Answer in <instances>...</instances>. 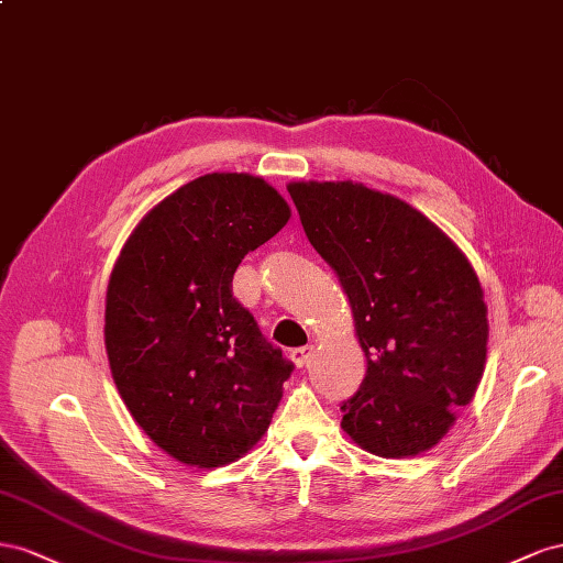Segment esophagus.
Wrapping results in <instances>:
<instances>
[{"label":"esophagus","mask_w":563,"mask_h":563,"mask_svg":"<svg viewBox=\"0 0 563 563\" xmlns=\"http://www.w3.org/2000/svg\"><path fill=\"white\" fill-rule=\"evenodd\" d=\"M311 356H313V346H311V344L299 346V349L292 351V361H295L297 367H307L309 361H311Z\"/></svg>","instance_id":"34e87169"}]
</instances>
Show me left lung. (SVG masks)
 I'll list each match as a JSON object with an SVG mask.
<instances>
[{
	"label": "left lung",
	"mask_w": 563,
	"mask_h": 563,
	"mask_svg": "<svg viewBox=\"0 0 563 563\" xmlns=\"http://www.w3.org/2000/svg\"><path fill=\"white\" fill-rule=\"evenodd\" d=\"M313 250L340 278L367 361L342 429L379 457H415L455 424L484 375L488 309L437 223L353 181L287 186Z\"/></svg>",
	"instance_id": "1"
}]
</instances>
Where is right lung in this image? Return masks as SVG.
I'll list each match as a JSON object with an SVG mask.
<instances>
[{
  "instance_id": "obj_1",
  "label": "right lung",
  "mask_w": 563,
  "mask_h": 563,
  "mask_svg": "<svg viewBox=\"0 0 563 563\" xmlns=\"http://www.w3.org/2000/svg\"><path fill=\"white\" fill-rule=\"evenodd\" d=\"M287 219L290 205L262 176L205 174L141 219L110 273L112 379L146 437L190 467L243 457L295 367L231 290L245 254Z\"/></svg>"
}]
</instances>
